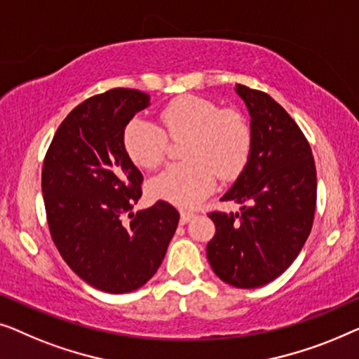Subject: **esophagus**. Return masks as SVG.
I'll return each instance as SVG.
<instances>
[{"instance_id":"obj_1","label":"esophagus","mask_w":359,"mask_h":359,"mask_svg":"<svg viewBox=\"0 0 359 359\" xmlns=\"http://www.w3.org/2000/svg\"><path fill=\"white\" fill-rule=\"evenodd\" d=\"M195 215L190 213V211H182L180 213V224H187L190 219H194Z\"/></svg>"}]
</instances>
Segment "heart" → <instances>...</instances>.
Masks as SVG:
<instances>
[{"label":"heart","mask_w":359,"mask_h":359,"mask_svg":"<svg viewBox=\"0 0 359 359\" xmlns=\"http://www.w3.org/2000/svg\"><path fill=\"white\" fill-rule=\"evenodd\" d=\"M159 125L133 118L123 131V148L133 164L156 169L168 153V136L187 138L184 159L149 182V195L182 208H191L208 196L216 177L232 180L242 172L250 156L252 130L247 118L215 100L180 95L159 114Z\"/></svg>","instance_id":"1"}]
</instances>
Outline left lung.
Returning a JSON list of instances; mask_svg holds the SVG:
<instances>
[{"label":"left lung","instance_id":"8db88e82","mask_svg":"<svg viewBox=\"0 0 359 359\" xmlns=\"http://www.w3.org/2000/svg\"><path fill=\"white\" fill-rule=\"evenodd\" d=\"M250 115L252 148L223 201L241 213L213 211L216 234L206 245L211 269L231 286H264L290 266L312 229L317 175L306 136L269 94L236 84Z\"/></svg>","mask_w":359,"mask_h":359}]
</instances>
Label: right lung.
<instances>
[{
	"mask_svg": "<svg viewBox=\"0 0 359 359\" xmlns=\"http://www.w3.org/2000/svg\"><path fill=\"white\" fill-rule=\"evenodd\" d=\"M149 95L117 88L74 107L60 125L42 169L50 234L74 273L95 290H138L163 264L179 224L168 201L130 213L143 175L123 148V131Z\"/></svg>",
	"mask_w": 359,
	"mask_h": 359,
	"instance_id": "obj_1",
	"label": "right lung"
}]
</instances>
